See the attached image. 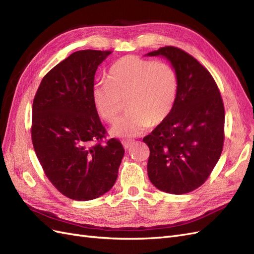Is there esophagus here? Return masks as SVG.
Returning <instances> with one entry per match:
<instances>
[{
	"label": "esophagus",
	"mask_w": 254,
	"mask_h": 254,
	"mask_svg": "<svg viewBox=\"0 0 254 254\" xmlns=\"http://www.w3.org/2000/svg\"><path fill=\"white\" fill-rule=\"evenodd\" d=\"M122 144H123V146H124L125 149H128V148L130 147V146H131L132 142L129 141V140H123V141H122Z\"/></svg>",
	"instance_id": "34e87169"
}]
</instances>
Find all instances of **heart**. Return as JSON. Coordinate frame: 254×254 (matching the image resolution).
<instances>
[{
	"mask_svg": "<svg viewBox=\"0 0 254 254\" xmlns=\"http://www.w3.org/2000/svg\"><path fill=\"white\" fill-rule=\"evenodd\" d=\"M178 86V76L172 65L129 55L115 61L107 81L96 83L91 95L98 115L108 123L118 120L124 108L123 101L127 99L129 112L115 123L111 133L130 137L168 118Z\"/></svg>",
	"mask_w": 254,
	"mask_h": 254,
	"instance_id": "1",
	"label": "heart"
}]
</instances>
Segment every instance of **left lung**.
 I'll list each match as a JSON object with an SVG mask.
<instances>
[{"instance_id": "obj_1", "label": "left lung", "mask_w": 254, "mask_h": 254, "mask_svg": "<svg viewBox=\"0 0 254 254\" xmlns=\"http://www.w3.org/2000/svg\"><path fill=\"white\" fill-rule=\"evenodd\" d=\"M147 56H163L178 76V94L168 118L143 141L150 155L151 183L165 193L181 195L201 187L220 158L225 140V108L210 72L175 47Z\"/></svg>"}]
</instances>
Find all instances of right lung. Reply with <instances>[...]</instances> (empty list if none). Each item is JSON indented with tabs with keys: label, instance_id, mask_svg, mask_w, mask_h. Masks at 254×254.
Masks as SVG:
<instances>
[{
	"label": "right lung",
	"instance_id": "1",
	"mask_svg": "<svg viewBox=\"0 0 254 254\" xmlns=\"http://www.w3.org/2000/svg\"><path fill=\"white\" fill-rule=\"evenodd\" d=\"M111 51L73 53L44 76L33 103L32 141L48 179L61 194L87 201L117 181L124 148L107 131L92 101L98 65Z\"/></svg>",
	"mask_w": 254,
	"mask_h": 254
}]
</instances>
